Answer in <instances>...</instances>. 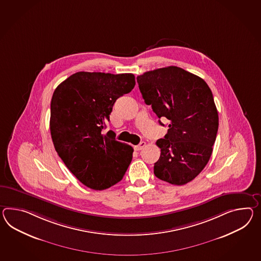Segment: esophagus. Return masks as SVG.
<instances>
[{
	"instance_id": "esophagus-1",
	"label": "esophagus",
	"mask_w": 261,
	"mask_h": 261,
	"mask_svg": "<svg viewBox=\"0 0 261 261\" xmlns=\"http://www.w3.org/2000/svg\"><path fill=\"white\" fill-rule=\"evenodd\" d=\"M145 146H146V142L141 141L139 145H137V146H136V150H137V151H140V150H142V149H143Z\"/></svg>"
}]
</instances>
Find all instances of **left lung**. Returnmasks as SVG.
<instances>
[{
	"instance_id": "1",
	"label": "left lung",
	"mask_w": 261,
	"mask_h": 261,
	"mask_svg": "<svg viewBox=\"0 0 261 261\" xmlns=\"http://www.w3.org/2000/svg\"><path fill=\"white\" fill-rule=\"evenodd\" d=\"M144 102L169 120L153 173L170 184H187L207 164L219 127L212 92L201 77L179 67L150 70L137 77ZM161 125H164L159 121Z\"/></svg>"
}]
</instances>
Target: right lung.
<instances>
[{"label":"right lung","mask_w":261,"mask_h":261,"mask_svg":"<svg viewBox=\"0 0 261 261\" xmlns=\"http://www.w3.org/2000/svg\"><path fill=\"white\" fill-rule=\"evenodd\" d=\"M136 85L132 73L79 71L54 91L50 130L54 146L70 172L89 189L102 191L120 182L133 147L103 133L115 102Z\"/></svg>","instance_id":"add662e5"}]
</instances>
